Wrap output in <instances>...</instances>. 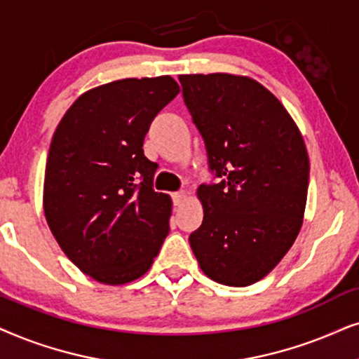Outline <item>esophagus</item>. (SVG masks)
<instances>
[{
    "label": "esophagus",
    "instance_id": "1",
    "mask_svg": "<svg viewBox=\"0 0 359 359\" xmlns=\"http://www.w3.org/2000/svg\"><path fill=\"white\" fill-rule=\"evenodd\" d=\"M184 200H185V192H184V190H180V192L172 194V202H174L175 207H179V205H182Z\"/></svg>",
    "mask_w": 359,
    "mask_h": 359
}]
</instances>
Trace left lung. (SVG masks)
I'll list each match as a JSON object with an SVG mask.
<instances>
[{
    "mask_svg": "<svg viewBox=\"0 0 359 359\" xmlns=\"http://www.w3.org/2000/svg\"><path fill=\"white\" fill-rule=\"evenodd\" d=\"M208 170L203 222L189 241L215 283L245 287L274 269L302 226L309 154L302 135L274 95L248 76L180 75Z\"/></svg>",
    "mask_w": 359,
    "mask_h": 359,
    "instance_id": "left-lung-1",
    "label": "left lung"
}]
</instances>
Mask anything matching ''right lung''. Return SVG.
Returning a JSON list of instances; mask_svg holds the SVG:
<instances>
[{
	"label": "right lung",
	"instance_id": "add662e5",
	"mask_svg": "<svg viewBox=\"0 0 359 359\" xmlns=\"http://www.w3.org/2000/svg\"><path fill=\"white\" fill-rule=\"evenodd\" d=\"M179 93L172 76L124 79L83 93L52 137L44 213L67 257L98 283L126 284L149 269L172 202L154 190L142 142Z\"/></svg>",
	"mask_w": 359,
	"mask_h": 359
}]
</instances>
